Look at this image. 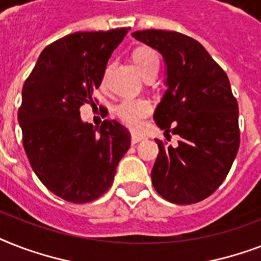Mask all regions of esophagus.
Instances as JSON below:
<instances>
[{"instance_id": "esophagus-1", "label": "esophagus", "mask_w": 261, "mask_h": 261, "mask_svg": "<svg viewBox=\"0 0 261 261\" xmlns=\"http://www.w3.org/2000/svg\"><path fill=\"white\" fill-rule=\"evenodd\" d=\"M143 139H145V137H143L142 134H137V133H134V134L131 135V142L134 143H139L141 142V141H143Z\"/></svg>"}]
</instances>
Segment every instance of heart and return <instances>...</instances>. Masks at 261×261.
Wrapping results in <instances>:
<instances>
[{
  "mask_svg": "<svg viewBox=\"0 0 261 261\" xmlns=\"http://www.w3.org/2000/svg\"><path fill=\"white\" fill-rule=\"evenodd\" d=\"M133 62L142 77L155 74L160 69L159 54L150 47H138L133 53ZM151 104L145 98H124L116 107V115L126 126L133 130L141 128L145 119L151 114Z\"/></svg>",
  "mask_w": 261,
  "mask_h": 261,
  "instance_id": "b5f03b06",
  "label": "heart"
}]
</instances>
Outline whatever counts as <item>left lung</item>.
Returning <instances> with one entry per match:
<instances>
[{
    "label": "left lung",
    "mask_w": 261,
    "mask_h": 261,
    "mask_svg": "<svg viewBox=\"0 0 261 261\" xmlns=\"http://www.w3.org/2000/svg\"><path fill=\"white\" fill-rule=\"evenodd\" d=\"M163 55L167 88L155 124L180 137L177 146L155 139L151 182L164 199L192 204L208 198L230 171L240 146L239 104L222 67L195 39L174 31L133 34Z\"/></svg>",
    "instance_id": "8db88e82"
}]
</instances>
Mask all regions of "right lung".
Segmentation results:
<instances>
[{"instance_id":"right-lung-1","label":"right lung","mask_w":261,"mask_h":261,"mask_svg":"<svg viewBox=\"0 0 261 261\" xmlns=\"http://www.w3.org/2000/svg\"><path fill=\"white\" fill-rule=\"evenodd\" d=\"M128 30L75 32L51 43L22 87L17 119L27 157L39 180L67 202H92L108 191L131 145L116 120L94 127L80 118Z\"/></svg>"}]
</instances>
